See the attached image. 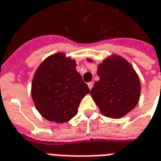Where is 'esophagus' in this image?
<instances>
[{
  "label": "esophagus",
  "instance_id": "34e87169",
  "mask_svg": "<svg viewBox=\"0 0 161 161\" xmlns=\"http://www.w3.org/2000/svg\"><path fill=\"white\" fill-rule=\"evenodd\" d=\"M87 85H88L89 89H90V90H91V89H92V87H93V82H92V81L89 82V83H87Z\"/></svg>",
  "mask_w": 161,
  "mask_h": 161
}]
</instances>
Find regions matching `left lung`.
I'll list each match as a JSON object with an SVG mask.
<instances>
[{
  "instance_id": "8db88e82",
  "label": "left lung",
  "mask_w": 161,
  "mask_h": 161,
  "mask_svg": "<svg viewBox=\"0 0 161 161\" xmlns=\"http://www.w3.org/2000/svg\"><path fill=\"white\" fill-rule=\"evenodd\" d=\"M89 63L92 60L87 58ZM99 80L94 83L91 96L105 117L121 118L136 107L140 99L141 82L127 60L111 55L98 63Z\"/></svg>"
}]
</instances>
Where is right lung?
I'll use <instances>...</instances> for the list:
<instances>
[{"instance_id":"right-lung-1","label":"right lung","mask_w":161,"mask_h":161,"mask_svg":"<svg viewBox=\"0 0 161 161\" xmlns=\"http://www.w3.org/2000/svg\"><path fill=\"white\" fill-rule=\"evenodd\" d=\"M31 92L41 116L63 124L77 114L80 103L90 90L76 70L75 60L58 52L48 56L38 66Z\"/></svg>"}]
</instances>
